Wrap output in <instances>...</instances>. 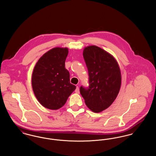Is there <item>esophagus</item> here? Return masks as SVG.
Listing matches in <instances>:
<instances>
[{
	"label": "esophagus",
	"mask_w": 156,
	"mask_h": 156,
	"mask_svg": "<svg viewBox=\"0 0 156 156\" xmlns=\"http://www.w3.org/2000/svg\"><path fill=\"white\" fill-rule=\"evenodd\" d=\"M75 92L77 94H79L80 93V89H79V87H76V89L75 90Z\"/></svg>",
	"instance_id": "esophagus-1"
}]
</instances>
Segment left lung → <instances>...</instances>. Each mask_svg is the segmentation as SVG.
Here are the masks:
<instances>
[{
  "instance_id": "1",
  "label": "left lung",
  "mask_w": 156,
  "mask_h": 156,
  "mask_svg": "<svg viewBox=\"0 0 156 156\" xmlns=\"http://www.w3.org/2000/svg\"><path fill=\"white\" fill-rule=\"evenodd\" d=\"M83 57L88 68L89 85L80 87L87 106L99 113L109 108L119 94L121 74L115 58L95 45L84 48Z\"/></svg>"
}]
</instances>
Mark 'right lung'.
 I'll list each match as a JSON object with an SVG mask.
<instances>
[{
  "instance_id": "right-lung-1",
  "label": "right lung",
  "mask_w": 156,
  "mask_h": 156,
  "mask_svg": "<svg viewBox=\"0 0 156 156\" xmlns=\"http://www.w3.org/2000/svg\"><path fill=\"white\" fill-rule=\"evenodd\" d=\"M67 48L56 47L38 59L32 75L33 92L44 107L58 109L66 103L76 87L70 83L69 71L65 68Z\"/></svg>"
}]
</instances>
